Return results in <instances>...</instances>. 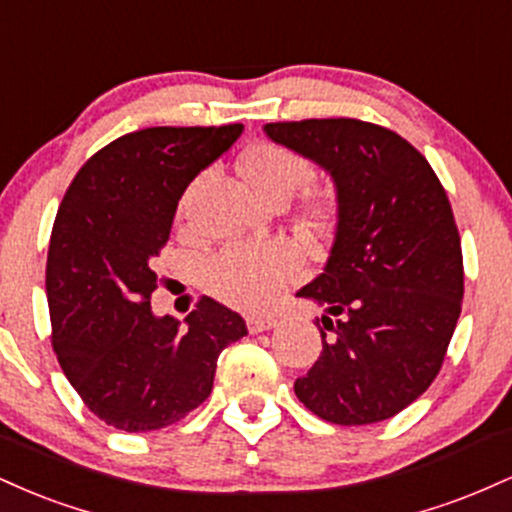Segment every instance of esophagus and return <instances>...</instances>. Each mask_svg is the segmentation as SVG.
Segmentation results:
<instances>
[{"label": "esophagus", "instance_id": "1", "mask_svg": "<svg viewBox=\"0 0 512 512\" xmlns=\"http://www.w3.org/2000/svg\"><path fill=\"white\" fill-rule=\"evenodd\" d=\"M276 325H279V317H276V315H252V317H248V330L252 334L267 332Z\"/></svg>", "mask_w": 512, "mask_h": 512}]
</instances>
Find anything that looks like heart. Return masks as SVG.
<instances>
[{
    "mask_svg": "<svg viewBox=\"0 0 512 512\" xmlns=\"http://www.w3.org/2000/svg\"><path fill=\"white\" fill-rule=\"evenodd\" d=\"M240 175L269 202L289 199L313 180V163L289 146L262 142L250 146L240 156ZM308 209L322 214L327 202L313 195ZM305 255L301 245L289 238H269L257 243L228 245L207 262V286L221 301L243 310L264 308L279 296L289 281L301 274Z\"/></svg>",
    "mask_w": 512,
    "mask_h": 512,
    "instance_id": "1",
    "label": "heart"
}]
</instances>
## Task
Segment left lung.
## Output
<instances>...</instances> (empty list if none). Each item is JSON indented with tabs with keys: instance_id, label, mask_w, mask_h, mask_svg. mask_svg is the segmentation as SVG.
Segmentation results:
<instances>
[{
	"instance_id": "obj_1",
	"label": "left lung",
	"mask_w": 512,
	"mask_h": 512,
	"mask_svg": "<svg viewBox=\"0 0 512 512\" xmlns=\"http://www.w3.org/2000/svg\"><path fill=\"white\" fill-rule=\"evenodd\" d=\"M272 142L325 168L337 233L325 272L298 291L325 308L322 351L296 397L320 419L366 426L407 409L436 380L462 310L455 216L431 163L373 122H269Z\"/></svg>"
}]
</instances>
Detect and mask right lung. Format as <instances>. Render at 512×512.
<instances>
[{"mask_svg": "<svg viewBox=\"0 0 512 512\" xmlns=\"http://www.w3.org/2000/svg\"><path fill=\"white\" fill-rule=\"evenodd\" d=\"M240 134L243 125L125 134L88 158L62 199L45 269L52 349L108 426L146 433L185 419L209 397L221 351L248 334L207 296L185 325L151 313V260L182 192Z\"/></svg>", "mask_w": 512, "mask_h": 512, "instance_id": "add662e5", "label": "right lung"}]
</instances>
